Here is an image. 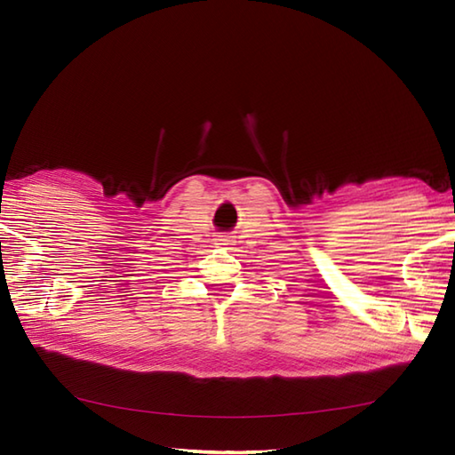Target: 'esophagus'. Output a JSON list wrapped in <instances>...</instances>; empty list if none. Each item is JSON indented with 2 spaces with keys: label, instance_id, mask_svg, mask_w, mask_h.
Masks as SVG:
<instances>
[{
  "label": "esophagus",
  "instance_id": "obj_1",
  "mask_svg": "<svg viewBox=\"0 0 455 455\" xmlns=\"http://www.w3.org/2000/svg\"><path fill=\"white\" fill-rule=\"evenodd\" d=\"M217 240H219V243H217V244H220V246H228V244H233V238H230V236H227V235H222V236H219Z\"/></svg>",
  "mask_w": 455,
  "mask_h": 455
}]
</instances>
